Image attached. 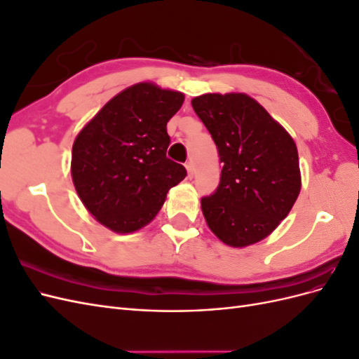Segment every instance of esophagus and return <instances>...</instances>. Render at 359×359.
<instances>
[{"label": "esophagus", "instance_id": "obj_1", "mask_svg": "<svg viewBox=\"0 0 359 359\" xmlns=\"http://www.w3.org/2000/svg\"><path fill=\"white\" fill-rule=\"evenodd\" d=\"M186 169H187V172H189V177L191 178V177H193V172H194V166H193L191 161H187V163H186Z\"/></svg>", "mask_w": 359, "mask_h": 359}]
</instances>
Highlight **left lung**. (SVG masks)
I'll use <instances>...</instances> for the list:
<instances>
[{
	"label": "left lung",
	"instance_id": "1",
	"mask_svg": "<svg viewBox=\"0 0 359 359\" xmlns=\"http://www.w3.org/2000/svg\"><path fill=\"white\" fill-rule=\"evenodd\" d=\"M223 163L215 193L201 201L206 224L222 243L243 248L285 220L301 190L295 140L244 93H210L191 100Z\"/></svg>",
	"mask_w": 359,
	"mask_h": 359
}]
</instances>
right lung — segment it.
<instances>
[{"instance_id": "obj_1", "label": "right lung", "mask_w": 359, "mask_h": 359, "mask_svg": "<svg viewBox=\"0 0 359 359\" xmlns=\"http://www.w3.org/2000/svg\"><path fill=\"white\" fill-rule=\"evenodd\" d=\"M184 94L139 82L107 102L76 136L72 180L85 208L116 233L142 229L160 211L168 191L186 178L166 157V124Z\"/></svg>"}]
</instances>
